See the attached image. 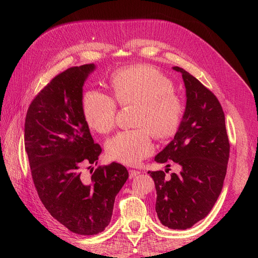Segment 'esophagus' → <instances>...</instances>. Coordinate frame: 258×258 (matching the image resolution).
I'll use <instances>...</instances> for the list:
<instances>
[{
  "instance_id": "esophagus-1",
  "label": "esophagus",
  "mask_w": 258,
  "mask_h": 258,
  "mask_svg": "<svg viewBox=\"0 0 258 258\" xmlns=\"http://www.w3.org/2000/svg\"><path fill=\"white\" fill-rule=\"evenodd\" d=\"M140 173V171H138V170H130L129 171V178H135V177H137Z\"/></svg>"
}]
</instances>
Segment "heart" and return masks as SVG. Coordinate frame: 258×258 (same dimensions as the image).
<instances>
[{
  "instance_id": "1",
  "label": "heart",
  "mask_w": 258,
  "mask_h": 258,
  "mask_svg": "<svg viewBox=\"0 0 258 258\" xmlns=\"http://www.w3.org/2000/svg\"><path fill=\"white\" fill-rule=\"evenodd\" d=\"M114 96L91 89L83 98L84 115L89 127L100 134L110 132L116 122L118 102L122 106L139 105L136 124L106 141L108 157L135 166L154 152L153 132L157 138L175 134L184 115V101L173 82L153 66H135L119 70L112 79Z\"/></svg>"
}]
</instances>
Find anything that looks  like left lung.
Returning a JSON list of instances; mask_svg holds the SVG:
<instances>
[{"label": "left lung", "mask_w": 258, "mask_h": 258, "mask_svg": "<svg viewBox=\"0 0 258 258\" xmlns=\"http://www.w3.org/2000/svg\"><path fill=\"white\" fill-rule=\"evenodd\" d=\"M186 108L178 130L155 160H173L181 171H148L155 182L156 212L162 225L187 229L205 218L220 196L229 159L225 115L214 93L184 69ZM170 167V165H167Z\"/></svg>", "instance_id": "left-lung-1"}]
</instances>
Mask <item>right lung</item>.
I'll return each mask as SVG.
<instances>
[{
  "mask_svg": "<svg viewBox=\"0 0 258 258\" xmlns=\"http://www.w3.org/2000/svg\"><path fill=\"white\" fill-rule=\"evenodd\" d=\"M95 64L72 67L56 75L31 102L25 147L31 175L50 215L74 233L97 235L110 224L114 201L129 177L118 162L97 165L102 148L93 142L83 110V86Z\"/></svg>",
  "mask_w": 258,
  "mask_h": 258,
  "instance_id": "1",
  "label": "right lung"
}]
</instances>
